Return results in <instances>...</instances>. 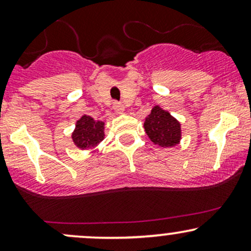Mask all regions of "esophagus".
I'll use <instances>...</instances> for the list:
<instances>
[{
    "mask_svg": "<svg viewBox=\"0 0 251 251\" xmlns=\"http://www.w3.org/2000/svg\"><path fill=\"white\" fill-rule=\"evenodd\" d=\"M113 109L117 112V113H123L124 111H125V107H124V105H122L120 102H113Z\"/></svg>",
    "mask_w": 251,
    "mask_h": 251,
    "instance_id": "obj_1",
    "label": "esophagus"
}]
</instances>
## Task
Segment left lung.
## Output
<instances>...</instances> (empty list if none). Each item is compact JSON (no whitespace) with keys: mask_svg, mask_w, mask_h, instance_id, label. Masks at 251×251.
<instances>
[{"mask_svg":"<svg viewBox=\"0 0 251 251\" xmlns=\"http://www.w3.org/2000/svg\"><path fill=\"white\" fill-rule=\"evenodd\" d=\"M144 128L151 142L162 148H172L181 139L180 123L159 106H154L145 118Z\"/></svg>","mask_w":251,"mask_h":251,"instance_id":"8db88e82","label":"left lung"}]
</instances>
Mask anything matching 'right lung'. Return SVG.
<instances>
[{"label": "right lung", "mask_w": 251, "mask_h": 251, "mask_svg": "<svg viewBox=\"0 0 251 251\" xmlns=\"http://www.w3.org/2000/svg\"><path fill=\"white\" fill-rule=\"evenodd\" d=\"M103 124L94 120L89 116H82L75 124V129L72 133L74 145L80 150L94 149L105 138Z\"/></svg>", "instance_id": "1"}]
</instances>
